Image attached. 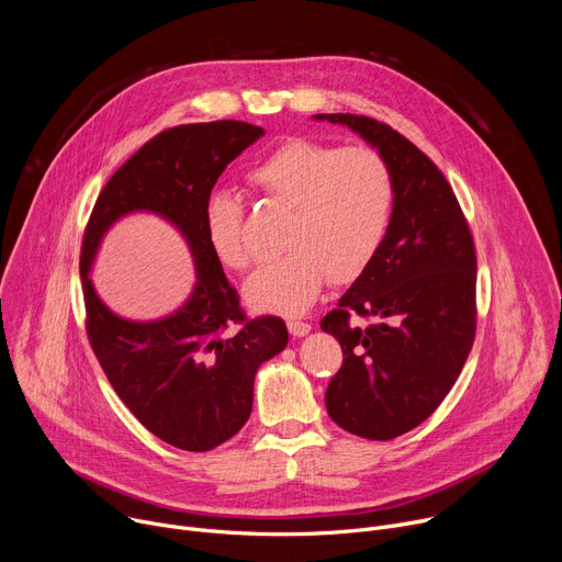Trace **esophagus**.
I'll return each mask as SVG.
<instances>
[{
	"label": "esophagus",
	"instance_id": "34e87169",
	"mask_svg": "<svg viewBox=\"0 0 562 562\" xmlns=\"http://www.w3.org/2000/svg\"><path fill=\"white\" fill-rule=\"evenodd\" d=\"M286 329H289V334H291L293 338H302V336H306V334L311 331V325H308V323H302V319H289Z\"/></svg>",
	"mask_w": 562,
	"mask_h": 562
}]
</instances>
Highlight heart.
<instances>
[{
	"mask_svg": "<svg viewBox=\"0 0 562 562\" xmlns=\"http://www.w3.org/2000/svg\"><path fill=\"white\" fill-rule=\"evenodd\" d=\"M249 182L289 209L282 231L286 251L245 284L254 311L300 315L329 278L336 284L356 282L375 260L395 198L391 169L375 148L286 137L249 171ZM202 222L217 262L235 271L254 262L237 195L211 191Z\"/></svg>",
	"mask_w": 562,
	"mask_h": 562,
	"instance_id": "heart-1",
	"label": "heart"
}]
</instances>
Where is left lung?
<instances>
[{
  "label": "left lung",
  "mask_w": 562,
  "mask_h": 562,
  "mask_svg": "<svg viewBox=\"0 0 562 562\" xmlns=\"http://www.w3.org/2000/svg\"><path fill=\"white\" fill-rule=\"evenodd\" d=\"M349 126L393 176V213L369 269L323 317L342 347L327 412L345 431L391 440L425 423L451 391L475 338V249L462 209L431 159L389 124L351 113ZM351 314L370 319L353 326Z\"/></svg>",
  "instance_id": "left-lung-1"
}]
</instances>
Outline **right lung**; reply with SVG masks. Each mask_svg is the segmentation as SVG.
Wrapping results in <instances>:
<instances>
[{"label":"right lung","mask_w":562,"mask_h":562,"mask_svg":"<svg viewBox=\"0 0 562 562\" xmlns=\"http://www.w3.org/2000/svg\"><path fill=\"white\" fill-rule=\"evenodd\" d=\"M262 135L265 128L235 120L162 131L113 173L85 231L79 276L91 347L131 414L153 436L184 451H209L245 427L258 367L289 342L284 319H247L202 222L204 198L226 165ZM135 210L171 221L186 235L196 262L190 300L150 324L113 314L88 278L103 233ZM228 322L244 329L224 337Z\"/></svg>","instance_id":"obj_1"}]
</instances>
